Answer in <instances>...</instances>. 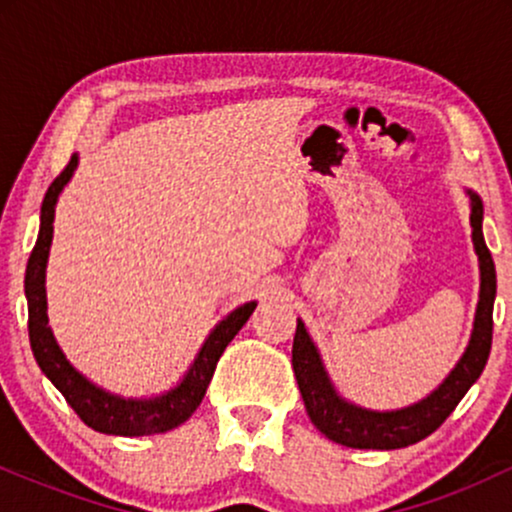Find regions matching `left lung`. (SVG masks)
I'll return each mask as SVG.
<instances>
[{"mask_svg": "<svg viewBox=\"0 0 512 512\" xmlns=\"http://www.w3.org/2000/svg\"><path fill=\"white\" fill-rule=\"evenodd\" d=\"M469 195V223H472L474 250L479 255V303L474 315V330L467 349L457 366L450 370L448 378L440 383L431 395L411 407L395 411H373L346 402L334 390L322 358L317 354L313 339L305 332V325L298 320L296 337H293V373H296L298 390H301L305 409L317 431L325 433L334 443L358 450H397L419 443L431 436L436 428L455 411L467 390L477 383L491 354L493 339V301H496V267L493 257L484 243V204L477 192Z\"/></svg>", "mask_w": 512, "mask_h": 512, "instance_id": "1", "label": "left lung"}]
</instances>
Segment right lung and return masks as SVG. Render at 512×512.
Returning a JSON list of instances; mask_svg holds the SVG:
<instances>
[{"label": "right lung", "instance_id": "obj_1", "mask_svg": "<svg viewBox=\"0 0 512 512\" xmlns=\"http://www.w3.org/2000/svg\"><path fill=\"white\" fill-rule=\"evenodd\" d=\"M79 163V156L52 180L40 207V231L35 248L28 257L26 267V298H28V337L31 349L40 370L52 380V385L62 392L79 419L93 431L110 433V436H154L166 433L170 428L185 424L195 409L202 404L207 387L214 375L216 363L226 349L228 342L240 332V327L250 320L255 301L240 305L231 315H226L219 325L211 330L207 342L202 344L199 354L192 363L185 378L180 380L166 395L149 399H125L103 387L93 385L76 370L57 346L52 330L48 327V298H45V267L52 245V221H55V204L62 187L72 180V173Z\"/></svg>", "mask_w": 512, "mask_h": 512}]
</instances>
